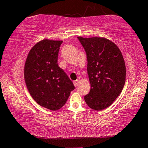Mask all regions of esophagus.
<instances>
[{"label": "esophagus", "instance_id": "obj_1", "mask_svg": "<svg viewBox=\"0 0 148 148\" xmlns=\"http://www.w3.org/2000/svg\"><path fill=\"white\" fill-rule=\"evenodd\" d=\"M78 82H79V80H74V82H73L74 86H78Z\"/></svg>", "mask_w": 148, "mask_h": 148}]
</instances>
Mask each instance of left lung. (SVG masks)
Masks as SVG:
<instances>
[{
  "instance_id": "obj_1",
  "label": "left lung",
  "mask_w": 148,
  "mask_h": 148,
  "mask_svg": "<svg viewBox=\"0 0 148 148\" xmlns=\"http://www.w3.org/2000/svg\"><path fill=\"white\" fill-rule=\"evenodd\" d=\"M87 56L90 90L84 96L87 105L95 111L112 105L122 92L126 77L125 64L119 47L104 37H78Z\"/></svg>"
}]
</instances>
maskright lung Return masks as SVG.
Returning a JSON list of instances; mask_svg holds the SVG:
<instances>
[{"mask_svg": "<svg viewBox=\"0 0 148 148\" xmlns=\"http://www.w3.org/2000/svg\"><path fill=\"white\" fill-rule=\"evenodd\" d=\"M63 41L43 39L27 57L24 78L31 96L41 107L60 109L75 88L67 74L58 66V57Z\"/></svg>", "mask_w": 148, "mask_h": 148, "instance_id": "right-lung-1", "label": "right lung"}]
</instances>
